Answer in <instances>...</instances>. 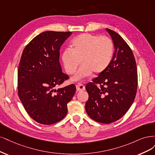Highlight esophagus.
Here are the masks:
<instances>
[{
	"instance_id": "esophagus-1",
	"label": "esophagus",
	"mask_w": 155,
	"mask_h": 155,
	"mask_svg": "<svg viewBox=\"0 0 155 155\" xmlns=\"http://www.w3.org/2000/svg\"><path fill=\"white\" fill-rule=\"evenodd\" d=\"M76 89H77V91H82L85 90V87L83 86L82 84H78L76 85Z\"/></svg>"
}]
</instances>
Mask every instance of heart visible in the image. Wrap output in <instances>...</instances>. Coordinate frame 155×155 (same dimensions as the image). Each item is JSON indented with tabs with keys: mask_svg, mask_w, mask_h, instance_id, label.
I'll use <instances>...</instances> for the list:
<instances>
[{
	"mask_svg": "<svg viewBox=\"0 0 155 155\" xmlns=\"http://www.w3.org/2000/svg\"><path fill=\"white\" fill-rule=\"evenodd\" d=\"M70 46L71 50L66 49L62 54L65 71L68 74H73L81 61L83 64L74 80L90 75L92 72L94 74L102 73L113 60V42L106 36L82 33L72 40Z\"/></svg>",
	"mask_w": 155,
	"mask_h": 155,
	"instance_id": "1",
	"label": "heart"
}]
</instances>
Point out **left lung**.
<instances>
[{"instance_id":"8db88e82","label":"left lung","mask_w":155,"mask_h":155,"mask_svg":"<svg viewBox=\"0 0 155 155\" xmlns=\"http://www.w3.org/2000/svg\"><path fill=\"white\" fill-rule=\"evenodd\" d=\"M106 30L115 50L109 67L86 86L89 98L85 109L94 121L110 124L121 118L131 106L137 90L138 74L129 45L115 31Z\"/></svg>"}]
</instances>
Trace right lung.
Here are the masks:
<instances>
[{"mask_svg": "<svg viewBox=\"0 0 155 155\" xmlns=\"http://www.w3.org/2000/svg\"><path fill=\"white\" fill-rule=\"evenodd\" d=\"M71 33L42 32L22 52L18 69V94L29 117L39 124L50 125L62 120L76 91L73 84L55 89L69 79L62 71L59 51Z\"/></svg>", "mask_w": 155, "mask_h": 155, "instance_id": "add662e5", "label": "right lung"}]
</instances>
